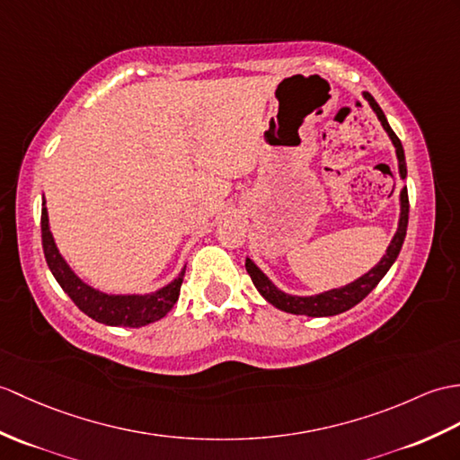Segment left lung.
I'll return each instance as SVG.
<instances>
[{"label":"left lung","mask_w":460,"mask_h":460,"mask_svg":"<svg viewBox=\"0 0 460 460\" xmlns=\"http://www.w3.org/2000/svg\"><path fill=\"white\" fill-rule=\"evenodd\" d=\"M362 98L368 102L372 111L376 113L378 121L382 123L384 131L388 133L390 141L396 148V158H398V172L400 178L405 181L408 178V168H405V155H403V146L400 143V138L396 133L392 131V127L388 125L386 115L380 110V105L376 100L372 98L368 92H362ZM408 213H410V201H408V188H402L400 191V219H398V229L394 233V237L388 244L386 254L382 256L380 262L376 266H372L368 272L358 276L357 280H352L341 288H333V290H327L322 294H314V296H296V294H288L280 290L269 276H266L259 266L252 262V259L244 261V266H247V272L251 276V280L254 284L256 290L261 292L266 302L272 304L274 307L282 309V312L294 314V315H307V317H329V315H337L343 314L347 309L355 307L358 302L365 300V297L375 290L376 284L384 279V274L390 270V266L396 262L398 254L402 251V244L405 239V231H408Z\"/></svg>","instance_id":"1"}]
</instances>
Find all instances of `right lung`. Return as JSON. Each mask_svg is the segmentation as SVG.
<instances>
[{"label": "right lung", "instance_id": "right-lung-1", "mask_svg": "<svg viewBox=\"0 0 460 460\" xmlns=\"http://www.w3.org/2000/svg\"><path fill=\"white\" fill-rule=\"evenodd\" d=\"M40 233L42 251H45V259L52 276H55L62 290L70 296V300L98 323L111 327H143L163 319L178 302L186 266L172 282L146 294H108L84 282L70 269V264L57 247L55 237H52L45 196H42Z\"/></svg>", "mask_w": 460, "mask_h": 460}]
</instances>
